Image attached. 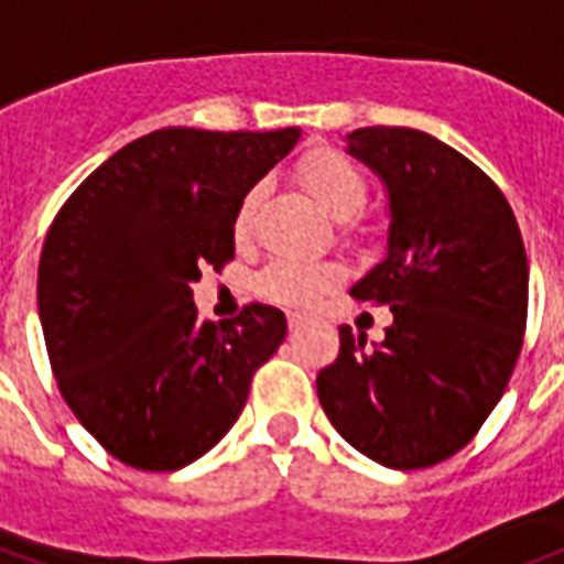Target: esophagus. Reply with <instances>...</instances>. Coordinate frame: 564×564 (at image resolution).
Wrapping results in <instances>:
<instances>
[{
	"instance_id": "obj_1",
	"label": "esophagus",
	"mask_w": 564,
	"mask_h": 564,
	"mask_svg": "<svg viewBox=\"0 0 564 564\" xmlns=\"http://www.w3.org/2000/svg\"><path fill=\"white\" fill-rule=\"evenodd\" d=\"M286 321H290V329H297V326H304L306 315H301V312H290V315H286Z\"/></svg>"
}]
</instances>
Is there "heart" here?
<instances>
[{
	"label": "heart",
	"instance_id": "1",
	"mask_svg": "<svg viewBox=\"0 0 564 564\" xmlns=\"http://www.w3.org/2000/svg\"><path fill=\"white\" fill-rule=\"evenodd\" d=\"M301 180L329 215L344 220V229L358 226L355 217H361V212L370 203V177L355 160H349L347 154H340L335 149H315L301 163ZM263 192H267V186L254 183L240 197L235 224H231L238 240H246L252 235L254 215H258V206L263 200ZM340 278H344V267L335 263V260L278 254L260 269L258 292L274 301V304L304 306L324 295L326 290H333Z\"/></svg>",
	"mask_w": 564,
	"mask_h": 564
}]
</instances>
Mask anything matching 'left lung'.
I'll use <instances>...</instances> for the list:
<instances>
[{"mask_svg": "<svg viewBox=\"0 0 564 564\" xmlns=\"http://www.w3.org/2000/svg\"><path fill=\"white\" fill-rule=\"evenodd\" d=\"M349 154L390 192L387 258L349 295L390 306L367 347L338 326L318 399L355 451L395 470L433 467L481 430L508 390L528 324V254L508 197L465 154L415 129L372 126Z\"/></svg>", "mask_w": 564, "mask_h": 564, "instance_id": "obj_1", "label": "left lung"}]
</instances>
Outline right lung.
I'll return each instance as SVG.
<instances>
[{
	"mask_svg": "<svg viewBox=\"0 0 564 564\" xmlns=\"http://www.w3.org/2000/svg\"><path fill=\"white\" fill-rule=\"evenodd\" d=\"M301 129H160L122 145L56 212L36 304L65 404L113 458L180 470L238 421L286 318L203 321L200 269L235 258V212Z\"/></svg>",
	"mask_w": 564,
	"mask_h": 564,
	"instance_id": "1",
	"label": "right lung"
}]
</instances>
